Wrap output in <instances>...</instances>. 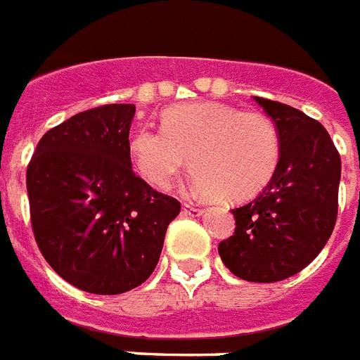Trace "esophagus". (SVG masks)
<instances>
[{"instance_id":"1","label":"esophagus","mask_w":360,"mask_h":360,"mask_svg":"<svg viewBox=\"0 0 360 360\" xmlns=\"http://www.w3.org/2000/svg\"><path fill=\"white\" fill-rule=\"evenodd\" d=\"M202 207H198V205H192V204H185L183 205V213H185V215H202Z\"/></svg>"}]
</instances>
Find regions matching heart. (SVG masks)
I'll use <instances>...</instances> for the list:
<instances>
[{
	"label": "heart",
	"mask_w": 360,
	"mask_h": 360,
	"mask_svg": "<svg viewBox=\"0 0 360 360\" xmlns=\"http://www.w3.org/2000/svg\"><path fill=\"white\" fill-rule=\"evenodd\" d=\"M281 139L270 117L217 101L179 103L162 113V130L141 128L130 139L134 168L168 191L191 156L192 185L223 198L253 196L279 164Z\"/></svg>",
	"instance_id": "1"
}]
</instances>
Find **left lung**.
<instances>
[{"label":"left lung","instance_id":"1","mask_svg":"<svg viewBox=\"0 0 360 360\" xmlns=\"http://www.w3.org/2000/svg\"><path fill=\"white\" fill-rule=\"evenodd\" d=\"M255 101L276 122L279 164L257 198L232 210L234 236L219 255L240 279L274 283L304 270L333 234L342 160L321 122L279 101Z\"/></svg>","mask_w":360,"mask_h":360}]
</instances>
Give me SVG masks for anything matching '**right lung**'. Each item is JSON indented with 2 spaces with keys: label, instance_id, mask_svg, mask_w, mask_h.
<instances>
[{
  "label": "right lung",
  "instance_id": "add662e5",
  "mask_svg": "<svg viewBox=\"0 0 360 360\" xmlns=\"http://www.w3.org/2000/svg\"><path fill=\"white\" fill-rule=\"evenodd\" d=\"M131 103L73 115L37 143L26 186L35 241L60 278L92 295L147 281L181 204L131 169Z\"/></svg>",
  "mask_w": 360,
  "mask_h": 360
}]
</instances>
